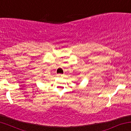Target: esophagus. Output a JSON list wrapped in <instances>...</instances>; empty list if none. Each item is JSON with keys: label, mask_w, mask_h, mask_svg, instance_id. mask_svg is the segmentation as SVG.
<instances>
[{"label": "esophagus", "mask_w": 131, "mask_h": 131, "mask_svg": "<svg viewBox=\"0 0 131 131\" xmlns=\"http://www.w3.org/2000/svg\"><path fill=\"white\" fill-rule=\"evenodd\" d=\"M62 75L61 73H58V74H57V76H58V77H61Z\"/></svg>", "instance_id": "1"}]
</instances>
